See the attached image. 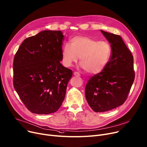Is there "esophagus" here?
I'll use <instances>...</instances> for the list:
<instances>
[{
  "label": "esophagus",
  "instance_id": "obj_1",
  "mask_svg": "<svg viewBox=\"0 0 147 147\" xmlns=\"http://www.w3.org/2000/svg\"><path fill=\"white\" fill-rule=\"evenodd\" d=\"M74 75L75 76H77V77H79V76H80V74L79 72H74Z\"/></svg>",
  "mask_w": 147,
  "mask_h": 147
}]
</instances>
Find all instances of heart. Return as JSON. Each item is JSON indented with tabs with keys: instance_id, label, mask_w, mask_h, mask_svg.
<instances>
[{
	"instance_id": "1",
	"label": "heart",
	"mask_w": 147,
	"mask_h": 147,
	"mask_svg": "<svg viewBox=\"0 0 147 147\" xmlns=\"http://www.w3.org/2000/svg\"><path fill=\"white\" fill-rule=\"evenodd\" d=\"M112 54L110 44L105 41H98L86 36H76L66 43L62 50L63 63L70 67L80 58V63L89 73L101 72L109 61Z\"/></svg>"
}]
</instances>
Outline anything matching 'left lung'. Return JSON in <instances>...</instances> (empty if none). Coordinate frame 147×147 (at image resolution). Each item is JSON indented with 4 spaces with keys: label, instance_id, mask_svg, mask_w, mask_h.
Masks as SVG:
<instances>
[{
    "label": "left lung",
    "instance_id": "left-lung-1",
    "mask_svg": "<svg viewBox=\"0 0 147 147\" xmlns=\"http://www.w3.org/2000/svg\"><path fill=\"white\" fill-rule=\"evenodd\" d=\"M112 54L104 69L88 80L85 96L93 111L103 112L123 104L135 79L134 57L120 35L101 30Z\"/></svg>",
    "mask_w": 147,
    "mask_h": 147
}]
</instances>
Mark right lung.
Wrapping results in <instances>:
<instances>
[{
  "mask_svg": "<svg viewBox=\"0 0 147 147\" xmlns=\"http://www.w3.org/2000/svg\"><path fill=\"white\" fill-rule=\"evenodd\" d=\"M63 40L60 31H43L26 38L15 55L13 86L32 113L55 112L64 99L73 71L60 63Z\"/></svg>",
  "mask_w": 147,
  "mask_h": 147,
  "instance_id": "obj_1",
  "label": "right lung"
}]
</instances>
